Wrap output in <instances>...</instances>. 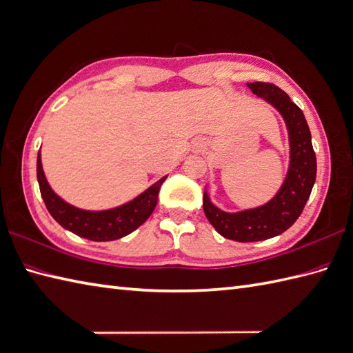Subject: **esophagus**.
Here are the masks:
<instances>
[{
	"label": "esophagus",
	"instance_id": "1",
	"mask_svg": "<svg viewBox=\"0 0 353 353\" xmlns=\"http://www.w3.org/2000/svg\"><path fill=\"white\" fill-rule=\"evenodd\" d=\"M195 149L196 150H203L204 149V144L200 141V143H195Z\"/></svg>",
	"mask_w": 353,
	"mask_h": 353
}]
</instances>
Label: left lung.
Wrapping results in <instances>:
<instances>
[{
    "label": "left lung",
    "instance_id": "obj_1",
    "mask_svg": "<svg viewBox=\"0 0 353 353\" xmlns=\"http://www.w3.org/2000/svg\"><path fill=\"white\" fill-rule=\"evenodd\" d=\"M254 94L263 97L280 111L290 139V167L281 190L263 206L227 214L212 204L208 192L203 195L204 215L215 230L225 239L236 242H257L281 234L299 218L316 182V153L311 134L296 103L288 93L270 83H248Z\"/></svg>",
    "mask_w": 353,
    "mask_h": 353
}]
</instances>
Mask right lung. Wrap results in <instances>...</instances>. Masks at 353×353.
<instances>
[{"label": "right lung", "mask_w": 353, "mask_h": 353, "mask_svg": "<svg viewBox=\"0 0 353 353\" xmlns=\"http://www.w3.org/2000/svg\"><path fill=\"white\" fill-rule=\"evenodd\" d=\"M167 176L158 180L157 183L152 185L149 190L144 191L141 195H138L137 199L123 204L120 208L101 212L83 210L70 206L69 203L61 200L60 196L51 190V186L46 182V177L42 168L40 150L37 154L39 188L49 214H51L57 223L64 227L65 230L94 242L120 239V237L132 233L139 225L144 224L147 218L152 215L154 208H157L161 185Z\"/></svg>", "instance_id": "obj_1"}]
</instances>
